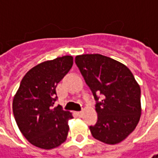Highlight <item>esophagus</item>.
<instances>
[{"label": "esophagus", "instance_id": "obj_1", "mask_svg": "<svg viewBox=\"0 0 158 158\" xmlns=\"http://www.w3.org/2000/svg\"><path fill=\"white\" fill-rule=\"evenodd\" d=\"M77 115H78V116H82V111H78V112H77Z\"/></svg>", "mask_w": 158, "mask_h": 158}]
</instances>
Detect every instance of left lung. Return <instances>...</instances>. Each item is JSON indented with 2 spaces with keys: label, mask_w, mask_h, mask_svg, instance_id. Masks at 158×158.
<instances>
[{
  "label": "left lung",
  "mask_w": 158,
  "mask_h": 158,
  "mask_svg": "<svg viewBox=\"0 0 158 158\" xmlns=\"http://www.w3.org/2000/svg\"><path fill=\"white\" fill-rule=\"evenodd\" d=\"M96 101L98 119L89 127L93 137L118 144L133 133L141 114V88L127 66L100 54L75 57Z\"/></svg>",
  "instance_id": "obj_1"
}]
</instances>
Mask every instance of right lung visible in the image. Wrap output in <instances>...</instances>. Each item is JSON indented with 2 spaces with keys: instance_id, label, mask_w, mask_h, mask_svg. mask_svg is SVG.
Listing matches in <instances>:
<instances>
[{
  "instance_id": "obj_1",
  "label": "right lung",
  "mask_w": 158,
  "mask_h": 158,
  "mask_svg": "<svg viewBox=\"0 0 158 158\" xmlns=\"http://www.w3.org/2000/svg\"><path fill=\"white\" fill-rule=\"evenodd\" d=\"M73 64L72 56L40 63L24 76L12 109L17 125L33 146L52 149L65 141L72 113L58 105L56 88Z\"/></svg>"
}]
</instances>
